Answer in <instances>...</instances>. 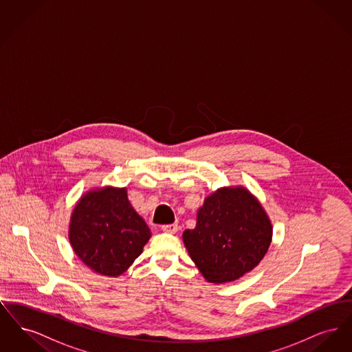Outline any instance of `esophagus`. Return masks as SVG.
I'll list each match as a JSON object with an SVG mask.
<instances>
[{
    "label": "esophagus",
    "instance_id": "34e87169",
    "mask_svg": "<svg viewBox=\"0 0 352 352\" xmlns=\"http://www.w3.org/2000/svg\"><path fill=\"white\" fill-rule=\"evenodd\" d=\"M164 232H168V234H175L178 231V224L177 223H173V224H165L161 227Z\"/></svg>",
    "mask_w": 352,
    "mask_h": 352
}]
</instances>
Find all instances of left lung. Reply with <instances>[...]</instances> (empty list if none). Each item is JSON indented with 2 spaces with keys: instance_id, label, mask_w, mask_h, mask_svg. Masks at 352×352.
Masks as SVG:
<instances>
[{
  "instance_id": "8db88e82",
  "label": "left lung",
  "mask_w": 352,
  "mask_h": 352,
  "mask_svg": "<svg viewBox=\"0 0 352 352\" xmlns=\"http://www.w3.org/2000/svg\"><path fill=\"white\" fill-rule=\"evenodd\" d=\"M272 224L260 201L244 187H223L207 197L197 227L184 243L208 283L224 284L258 265L272 241Z\"/></svg>"
}]
</instances>
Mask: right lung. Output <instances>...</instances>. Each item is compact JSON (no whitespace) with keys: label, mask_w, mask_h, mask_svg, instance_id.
Here are the masks:
<instances>
[{"label":"right lung","mask_w":352,"mask_h":352,"mask_svg":"<svg viewBox=\"0 0 352 352\" xmlns=\"http://www.w3.org/2000/svg\"><path fill=\"white\" fill-rule=\"evenodd\" d=\"M126 188L104 187L84 194L74 208L68 239L76 256L96 273L118 277L133 264L151 239Z\"/></svg>","instance_id":"right-lung-1"}]
</instances>
